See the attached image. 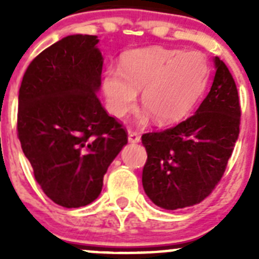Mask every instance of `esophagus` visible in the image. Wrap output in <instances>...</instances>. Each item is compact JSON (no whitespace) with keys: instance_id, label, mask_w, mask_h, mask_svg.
<instances>
[{"instance_id":"esophagus-1","label":"esophagus","mask_w":259,"mask_h":259,"mask_svg":"<svg viewBox=\"0 0 259 259\" xmlns=\"http://www.w3.org/2000/svg\"><path fill=\"white\" fill-rule=\"evenodd\" d=\"M128 141L130 143H140V135L137 134V132L130 131L128 132Z\"/></svg>"}]
</instances>
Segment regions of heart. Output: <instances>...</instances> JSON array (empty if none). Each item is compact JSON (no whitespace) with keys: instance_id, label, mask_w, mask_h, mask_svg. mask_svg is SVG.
I'll list each match as a JSON object with an SVG mask.
<instances>
[{"instance_id":"b5f03b06","label":"heart","mask_w":259,"mask_h":259,"mask_svg":"<svg viewBox=\"0 0 259 259\" xmlns=\"http://www.w3.org/2000/svg\"><path fill=\"white\" fill-rule=\"evenodd\" d=\"M207 80L209 65L201 52L152 47L124 53L122 68L107 67L102 91L115 118H124L135 109L141 91L145 110L139 122H148L153 115L158 124H171L191 111Z\"/></svg>"}]
</instances>
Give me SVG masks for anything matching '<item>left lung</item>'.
<instances>
[{
	"label": "left lung",
	"instance_id": "obj_1",
	"mask_svg": "<svg viewBox=\"0 0 259 259\" xmlns=\"http://www.w3.org/2000/svg\"><path fill=\"white\" fill-rule=\"evenodd\" d=\"M214 66L209 95L193 115L141 137L148 154L144 191L162 209H183L205 200L222 179L239 137L241 111L236 84L218 57Z\"/></svg>",
	"mask_w": 259,
	"mask_h": 259
}]
</instances>
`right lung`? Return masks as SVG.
I'll return each instance as SVG.
<instances>
[{
    "instance_id": "right-lung-1",
    "label": "right lung",
    "mask_w": 259,
    "mask_h": 259,
    "mask_svg": "<svg viewBox=\"0 0 259 259\" xmlns=\"http://www.w3.org/2000/svg\"><path fill=\"white\" fill-rule=\"evenodd\" d=\"M97 36L71 35L29 63L19 89L18 137L36 182L67 209L100 196L127 134L97 98L104 58Z\"/></svg>"
}]
</instances>
